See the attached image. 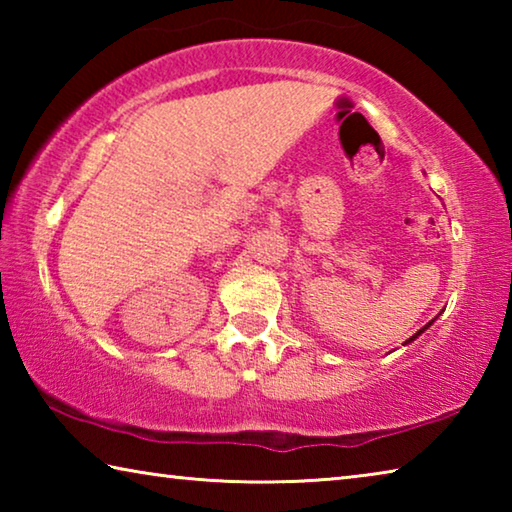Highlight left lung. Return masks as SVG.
<instances>
[{
    "label": "left lung",
    "mask_w": 512,
    "mask_h": 512,
    "mask_svg": "<svg viewBox=\"0 0 512 512\" xmlns=\"http://www.w3.org/2000/svg\"><path fill=\"white\" fill-rule=\"evenodd\" d=\"M431 323H433V320H431ZM431 323H427V325H424V327H422V329H420V332H418V334H413V336H411V339H409V341H406V343H411V341H413V339H418V336H420V334H422V332H424V329H427V327H429V325H431Z\"/></svg>",
    "instance_id": "obj_1"
}]
</instances>
